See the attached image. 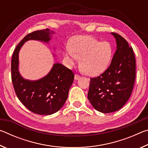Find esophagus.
Returning a JSON list of instances; mask_svg holds the SVG:
<instances>
[{
    "instance_id": "obj_1",
    "label": "esophagus",
    "mask_w": 148,
    "mask_h": 148,
    "mask_svg": "<svg viewBox=\"0 0 148 148\" xmlns=\"http://www.w3.org/2000/svg\"><path fill=\"white\" fill-rule=\"evenodd\" d=\"M80 76L79 75H78V74H75V76H74V79H78L79 78H80Z\"/></svg>"
}]
</instances>
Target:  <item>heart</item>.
Returning a JSON list of instances; mask_svg holds the SVG:
<instances>
[{
    "label": "heart",
    "mask_w": 148,
    "mask_h": 148,
    "mask_svg": "<svg viewBox=\"0 0 148 148\" xmlns=\"http://www.w3.org/2000/svg\"><path fill=\"white\" fill-rule=\"evenodd\" d=\"M113 47L108 42L90 36L74 37L64 51L67 64L72 66L77 58L79 68L85 74L96 76L103 72L111 62Z\"/></svg>",
    "instance_id": "b5f03b06"
}]
</instances>
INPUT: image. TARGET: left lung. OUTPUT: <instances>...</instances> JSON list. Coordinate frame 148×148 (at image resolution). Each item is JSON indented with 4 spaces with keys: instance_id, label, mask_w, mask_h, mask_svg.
<instances>
[{
    "instance_id": "obj_1",
    "label": "left lung",
    "mask_w": 148,
    "mask_h": 148,
    "mask_svg": "<svg viewBox=\"0 0 148 148\" xmlns=\"http://www.w3.org/2000/svg\"><path fill=\"white\" fill-rule=\"evenodd\" d=\"M117 49L110 66L98 77L91 78L87 97L92 106L102 113H112L124 106L131 97L136 77L133 49L116 32Z\"/></svg>"
}]
</instances>
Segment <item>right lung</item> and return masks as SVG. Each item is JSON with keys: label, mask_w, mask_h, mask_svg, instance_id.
Wrapping results in <instances>:
<instances>
[{"label": "right lung", "mask_w": 148, "mask_h": 148, "mask_svg": "<svg viewBox=\"0 0 148 148\" xmlns=\"http://www.w3.org/2000/svg\"><path fill=\"white\" fill-rule=\"evenodd\" d=\"M51 33L54 32L46 29L27 34L16 46L11 62L12 81L17 98L30 111L40 115L53 114L61 108L68 98L74 74L64 65L55 63L42 78L34 81L24 79L19 72V52L30 40L48 43Z\"/></svg>", "instance_id": "obj_1"}]
</instances>
